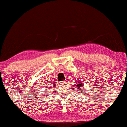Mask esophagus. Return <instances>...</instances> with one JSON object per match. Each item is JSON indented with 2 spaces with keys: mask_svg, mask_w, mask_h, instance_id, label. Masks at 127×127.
I'll list each match as a JSON object with an SVG mask.
<instances>
[{
  "mask_svg": "<svg viewBox=\"0 0 127 127\" xmlns=\"http://www.w3.org/2000/svg\"><path fill=\"white\" fill-rule=\"evenodd\" d=\"M60 83V85H65V81H62V82H61Z\"/></svg>",
  "mask_w": 127,
  "mask_h": 127,
  "instance_id": "esophagus-1",
  "label": "esophagus"
}]
</instances>
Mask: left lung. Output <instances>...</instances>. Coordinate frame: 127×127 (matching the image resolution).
Masks as SVG:
<instances>
[{
    "instance_id": "obj_1",
    "label": "left lung",
    "mask_w": 127,
    "mask_h": 127,
    "mask_svg": "<svg viewBox=\"0 0 127 127\" xmlns=\"http://www.w3.org/2000/svg\"><path fill=\"white\" fill-rule=\"evenodd\" d=\"M78 83H79V84H78V85H76V86L78 87V88L80 90H82V88H83V85L81 83V82H78Z\"/></svg>"
}]
</instances>
